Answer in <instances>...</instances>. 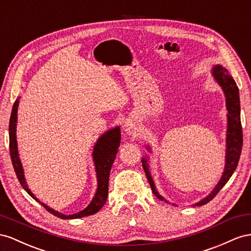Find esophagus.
<instances>
[{
    "mask_svg": "<svg viewBox=\"0 0 251 251\" xmlns=\"http://www.w3.org/2000/svg\"><path fill=\"white\" fill-rule=\"evenodd\" d=\"M134 129V126H133V123L130 121H126L125 124H124V130L128 133V134H131L132 131Z\"/></svg>",
    "mask_w": 251,
    "mask_h": 251,
    "instance_id": "esophagus-1",
    "label": "esophagus"
}]
</instances>
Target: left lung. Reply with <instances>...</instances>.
Instances as JSON below:
<instances>
[{
	"instance_id": "1",
	"label": "left lung",
	"mask_w": 251,
	"mask_h": 251,
	"mask_svg": "<svg viewBox=\"0 0 251 251\" xmlns=\"http://www.w3.org/2000/svg\"><path fill=\"white\" fill-rule=\"evenodd\" d=\"M212 74L217 82L224 90L226 97V106L228 110V127H227V150H226V164L224 174L221 177V181L216 186V188L208 197H206L202 201L197 203L195 206H202L205 205L216 197L219 191L224 187L225 184L229 181V178L234 173L235 168L238 166V163L242 152L243 146V131H242V124H241V117H240V98H239V88L235 84L233 77L228 74V71L220 65L213 67ZM142 165L144 168V171L147 176L148 183L150 185L153 195L163 201V198L157 193L155 190V186L151 178V176L149 174L147 160L142 159Z\"/></svg>"
}]
</instances>
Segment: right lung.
<instances>
[{"instance_id":"1","label":"right lung","mask_w":251,"mask_h":251,"mask_svg":"<svg viewBox=\"0 0 251 251\" xmlns=\"http://www.w3.org/2000/svg\"><path fill=\"white\" fill-rule=\"evenodd\" d=\"M18 106H19V100H17L13 104L11 116L9 120V150H10V157L11 162L16 171V175L18 176V180L22 187L28 192L31 198H33L35 201H38L44 208L52 213L53 216L58 217L60 219H77L91 216V214L97 213L99 210L102 209V207L106 203L107 196H108V183H109V174L110 169L112 167V164L116 159L117 153L119 151V146L121 142V132L120 128L117 127L114 129L105 132L101 138L99 139L98 143L95 146L94 150V160L97 170V176H98V190L96 196L92 200L91 203L86 207V208L80 212L75 214H69L65 216L58 211H55L51 208H49L45 204L41 203L39 200L33 196V193L28 188V186L25 182L24 173L22 165H21V161L19 159L18 154V147H17V139H16V127H17V113H18Z\"/></svg>"}]
</instances>
